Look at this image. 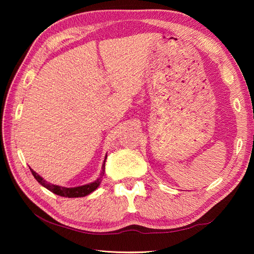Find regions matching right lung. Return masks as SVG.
Returning <instances> with one entry per match:
<instances>
[{"label":"right lung","instance_id":"1","mask_svg":"<svg viewBox=\"0 0 254 254\" xmlns=\"http://www.w3.org/2000/svg\"><path fill=\"white\" fill-rule=\"evenodd\" d=\"M106 161V160H105ZM105 161H104V165H103V172H102V176L105 173ZM30 172H32L33 176L36 178V180L39 182L41 186H43L44 188H47L49 190L53 191L54 194L59 195L61 197H68V198H74V197H83L87 196L92 191L95 190L97 189V187L101 183V179H97L96 181L86 184V186L82 187H77V188H63V187H58V186H54L52 183H49L45 180H43L41 177L38 175L36 172H34L32 168H30Z\"/></svg>","mask_w":254,"mask_h":254}]
</instances>
